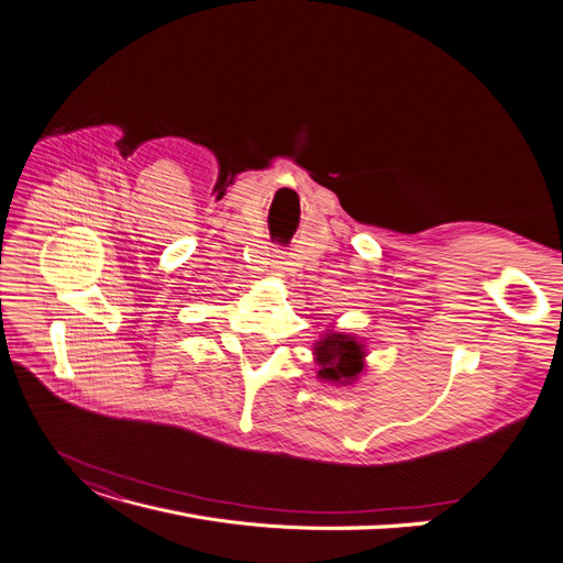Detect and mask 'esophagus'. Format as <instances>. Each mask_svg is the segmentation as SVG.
Returning a JSON list of instances; mask_svg holds the SVG:
<instances>
[{
    "instance_id": "34e87169",
    "label": "esophagus",
    "mask_w": 563,
    "mask_h": 563,
    "mask_svg": "<svg viewBox=\"0 0 563 563\" xmlns=\"http://www.w3.org/2000/svg\"><path fill=\"white\" fill-rule=\"evenodd\" d=\"M274 266H276V268H280V262H278V260H274Z\"/></svg>"
}]
</instances>
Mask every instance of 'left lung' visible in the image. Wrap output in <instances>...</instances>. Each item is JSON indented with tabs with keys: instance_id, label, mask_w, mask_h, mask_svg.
Segmentation results:
<instances>
[{
	"instance_id": "left-lung-1",
	"label": "left lung",
	"mask_w": 563,
	"mask_h": 563,
	"mask_svg": "<svg viewBox=\"0 0 563 563\" xmlns=\"http://www.w3.org/2000/svg\"><path fill=\"white\" fill-rule=\"evenodd\" d=\"M312 354L317 365H320L317 375L327 382L345 386L363 373L365 352L354 335L329 331L324 338L314 342Z\"/></svg>"
}]
</instances>
